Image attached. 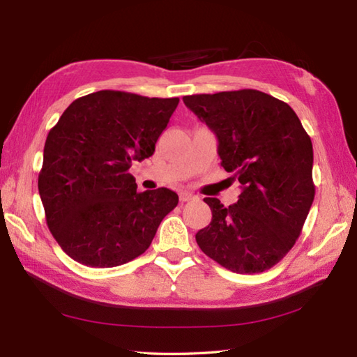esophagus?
<instances>
[{
  "mask_svg": "<svg viewBox=\"0 0 357 357\" xmlns=\"http://www.w3.org/2000/svg\"><path fill=\"white\" fill-rule=\"evenodd\" d=\"M192 199H195V195L188 193V192H181L179 193V201L181 202H187V201H192Z\"/></svg>",
  "mask_w": 357,
  "mask_h": 357,
  "instance_id": "1",
  "label": "esophagus"
}]
</instances>
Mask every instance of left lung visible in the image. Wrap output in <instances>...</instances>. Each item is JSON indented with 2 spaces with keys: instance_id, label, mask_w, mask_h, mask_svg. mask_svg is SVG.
I'll return each instance as SVG.
<instances>
[{
  "instance_id": "8db88e82",
  "label": "left lung",
  "mask_w": 357,
  "mask_h": 357,
  "mask_svg": "<svg viewBox=\"0 0 357 357\" xmlns=\"http://www.w3.org/2000/svg\"><path fill=\"white\" fill-rule=\"evenodd\" d=\"M183 101L216 133L221 165L242 187L229 207L204 198L211 222L196 233V242L239 275L271 268L298 241L314 199L312 139L290 105L259 90Z\"/></svg>"
}]
</instances>
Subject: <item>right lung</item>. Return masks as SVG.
<instances>
[{
    "label": "right lung",
    "mask_w": 357,
    "mask_h": 357,
    "mask_svg": "<svg viewBox=\"0 0 357 357\" xmlns=\"http://www.w3.org/2000/svg\"><path fill=\"white\" fill-rule=\"evenodd\" d=\"M179 98L100 90L75 100L44 144L38 190L49 230L73 261L123 265L150 247L178 195L136 192L133 161L153 155Z\"/></svg>",
    "instance_id": "right-lung-1"
}]
</instances>
